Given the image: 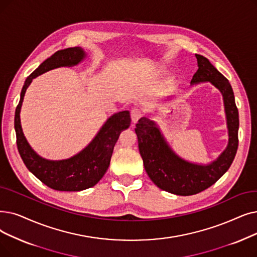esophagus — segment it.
I'll use <instances>...</instances> for the list:
<instances>
[{
  "instance_id": "1",
  "label": "esophagus",
  "mask_w": 257,
  "mask_h": 257,
  "mask_svg": "<svg viewBox=\"0 0 257 257\" xmlns=\"http://www.w3.org/2000/svg\"><path fill=\"white\" fill-rule=\"evenodd\" d=\"M143 116L142 111L139 109H132L131 110V120H132V124H136L138 122V120Z\"/></svg>"
}]
</instances>
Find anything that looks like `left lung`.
Here are the masks:
<instances>
[{"label": "left lung", "instance_id": "obj_1", "mask_svg": "<svg viewBox=\"0 0 257 257\" xmlns=\"http://www.w3.org/2000/svg\"><path fill=\"white\" fill-rule=\"evenodd\" d=\"M198 69L191 86L209 82L222 95L228 128V145L216 160L196 164L181 158L166 141L160 126L149 116H143L136 125L139 149L150 180L162 190L176 195H193L204 191L224 175L235 158L238 147V110L233 89L209 60L195 54ZM170 97H167V101Z\"/></svg>", "mask_w": 257, "mask_h": 257}]
</instances>
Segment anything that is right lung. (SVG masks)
I'll return each mask as SVG.
<instances>
[{"mask_svg":"<svg viewBox=\"0 0 257 257\" xmlns=\"http://www.w3.org/2000/svg\"><path fill=\"white\" fill-rule=\"evenodd\" d=\"M82 47L59 50L44 61L24 83L21 98L16 109L15 129L18 150L27 169L39 180L58 191H82L96 185L106 173L110 165L114 145L122 130L129 128L131 118L129 111H119L107 118L93 140L69 159L51 161L40 156L27 142L21 125L20 112L24 95L32 80L42 73L59 68L72 67L86 58Z\"/></svg>","mask_w":257,"mask_h":257,"instance_id":"1","label":"right lung"}]
</instances>
